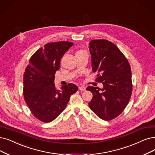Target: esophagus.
Here are the masks:
<instances>
[{
  "instance_id": "1",
  "label": "esophagus",
  "mask_w": 155,
  "mask_h": 155,
  "mask_svg": "<svg viewBox=\"0 0 155 155\" xmlns=\"http://www.w3.org/2000/svg\"><path fill=\"white\" fill-rule=\"evenodd\" d=\"M79 90L80 91H84L86 90V87L84 86H79Z\"/></svg>"
}]
</instances>
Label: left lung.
I'll return each mask as SVG.
<instances>
[{
	"label": "left lung",
	"mask_w": 155,
	"mask_h": 155,
	"mask_svg": "<svg viewBox=\"0 0 155 155\" xmlns=\"http://www.w3.org/2000/svg\"><path fill=\"white\" fill-rule=\"evenodd\" d=\"M93 72L103 88L88 86L93 94L88 103L90 109L102 120L109 121L118 116L131 97V68L126 57L113 42L96 39L89 42Z\"/></svg>",
	"instance_id": "1"
}]
</instances>
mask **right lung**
I'll use <instances>...</instances> for the list:
<instances>
[{
    "label": "right lung",
    "instance_id": "add662e5",
    "mask_svg": "<svg viewBox=\"0 0 155 155\" xmlns=\"http://www.w3.org/2000/svg\"><path fill=\"white\" fill-rule=\"evenodd\" d=\"M73 45L69 41L48 43L32 55L26 67L23 76L24 99L33 115L42 122L56 119L65 109L71 96L78 90L72 83L58 90L54 83L60 60Z\"/></svg>",
    "mask_w": 155,
    "mask_h": 155
}]
</instances>
